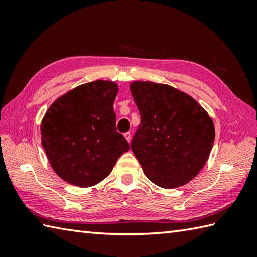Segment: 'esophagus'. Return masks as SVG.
Wrapping results in <instances>:
<instances>
[{"label":"esophagus","mask_w":257,"mask_h":257,"mask_svg":"<svg viewBox=\"0 0 257 257\" xmlns=\"http://www.w3.org/2000/svg\"><path fill=\"white\" fill-rule=\"evenodd\" d=\"M123 136H124L125 139H127L128 141L132 140V134H130L129 132H128V133H124V134H123Z\"/></svg>","instance_id":"34e87169"}]
</instances>
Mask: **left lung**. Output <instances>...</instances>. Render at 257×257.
<instances>
[{"instance_id":"1","label":"left lung","mask_w":257,"mask_h":257,"mask_svg":"<svg viewBox=\"0 0 257 257\" xmlns=\"http://www.w3.org/2000/svg\"><path fill=\"white\" fill-rule=\"evenodd\" d=\"M130 91L141 118L130 146L146 177L165 189L188 183L209 159L212 119L192 97L169 85L134 81Z\"/></svg>"}]
</instances>
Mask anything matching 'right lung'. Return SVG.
<instances>
[{
    "label": "right lung",
    "instance_id": "obj_1",
    "mask_svg": "<svg viewBox=\"0 0 257 257\" xmlns=\"http://www.w3.org/2000/svg\"><path fill=\"white\" fill-rule=\"evenodd\" d=\"M117 84L96 80L57 98L41 123L42 145L64 181L87 188L109 176L129 144L117 132Z\"/></svg>",
    "mask_w": 257,
    "mask_h": 257
}]
</instances>
